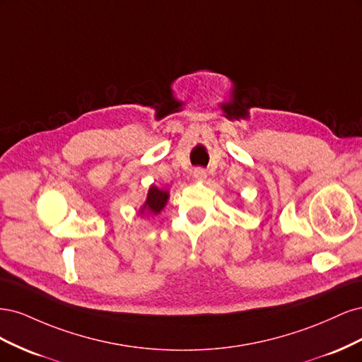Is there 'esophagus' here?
Segmentation results:
<instances>
[{"label":"esophagus","mask_w":362,"mask_h":362,"mask_svg":"<svg viewBox=\"0 0 362 362\" xmlns=\"http://www.w3.org/2000/svg\"><path fill=\"white\" fill-rule=\"evenodd\" d=\"M193 178L198 180V181H202V180L206 178V172H205L204 169H201V168L194 169V170H193Z\"/></svg>","instance_id":"1"}]
</instances>
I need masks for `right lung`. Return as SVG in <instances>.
<instances>
[{"instance_id": "right-lung-1", "label": "right lung", "mask_w": 362, "mask_h": 362, "mask_svg": "<svg viewBox=\"0 0 362 362\" xmlns=\"http://www.w3.org/2000/svg\"><path fill=\"white\" fill-rule=\"evenodd\" d=\"M169 192L163 190L157 185L152 184L148 194H146V201L144 202V205L140 206V214H146V216H157L161 213V210L166 206L168 201H169Z\"/></svg>"}]
</instances>
